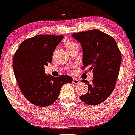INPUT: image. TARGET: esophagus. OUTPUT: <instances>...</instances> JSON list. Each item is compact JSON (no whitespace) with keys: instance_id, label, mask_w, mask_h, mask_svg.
Here are the masks:
<instances>
[{"instance_id":"34e87169","label":"esophagus","mask_w":135,"mask_h":135,"mask_svg":"<svg viewBox=\"0 0 135 135\" xmlns=\"http://www.w3.org/2000/svg\"><path fill=\"white\" fill-rule=\"evenodd\" d=\"M72 83L74 84H79L80 83V80L78 79H74L72 80Z\"/></svg>"}]
</instances>
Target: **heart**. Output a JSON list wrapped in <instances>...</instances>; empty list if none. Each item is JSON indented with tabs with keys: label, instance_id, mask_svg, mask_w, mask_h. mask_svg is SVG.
I'll list each match as a JSON object with an SVG mask.
<instances>
[{
	"label": "heart",
	"instance_id": "1",
	"mask_svg": "<svg viewBox=\"0 0 135 135\" xmlns=\"http://www.w3.org/2000/svg\"><path fill=\"white\" fill-rule=\"evenodd\" d=\"M65 47L66 50L69 51L73 49V48L78 47V45H77L76 42L72 41V40H68V41H66L65 44Z\"/></svg>",
	"mask_w": 135,
	"mask_h": 135
}]
</instances>
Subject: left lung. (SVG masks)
<instances>
[{"mask_svg":"<svg viewBox=\"0 0 135 135\" xmlns=\"http://www.w3.org/2000/svg\"><path fill=\"white\" fill-rule=\"evenodd\" d=\"M83 48V69L93 71L91 83L82 82L88 86V91L80 98L86 104L102 103L114 91L118 77L121 53L114 38L99 30H91L73 33Z\"/></svg>","mask_w":135,"mask_h":135,"instance_id":"obj_1","label":"left lung"}]
</instances>
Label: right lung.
<instances>
[{
	"instance_id": "right-lung-1",
	"label": "right lung",
	"mask_w": 135,
	"mask_h": 135,
	"mask_svg": "<svg viewBox=\"0 0 135 135\" xmlns=\"http://www.w3.org/2000/svg\"><path fill=\"white\" fill-rule=\"evenodd\" d=\"M63 35H38L24 41L15 52L13 70L20 90L29 102L47 107L58 99L60 89L72 78L66 75H46L45 66L51 63L54 51Z\"/></svg>"
}]
</instances>
